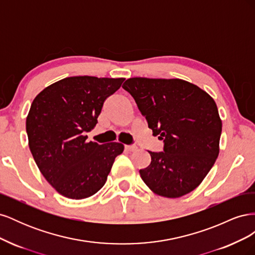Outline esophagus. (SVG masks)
Masks as SVG:
<instances>
[{"label":"esophagus","instance_id":"1","mask_svg":"<svg viewBox=\"0 0 255 255\" xmlns=\"http://www.w3.org/2000/svg\"><path fill=\"white\" fill-rule=\"evenodd\" d=\"M125 148L128 151H135V150H137V146L135 144H126Z\"/></svg>","mask_w":255,"mask_h":255}]
</instances>
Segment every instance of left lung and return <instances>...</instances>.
Masks as SVG:
<instances>
[{
    "label": "left lung",
    "instance_id": "obj_1",
    "mask_svg": "<svg viewBox=\"0 0 255 255\" xmlns=\"http://www.w3.org/2000/svg\"><path fill=\"white\" fill-rule=\"evenodd\" d=\"M122 88L164 141V152L148 151L151 164L139 170L146 186L166 198L197 188L219 154L222 123L213 98L180 79L132 78Z\"/></svg>",
    "mask_w": 255,
    "mask_h": 255
}]
</instances>
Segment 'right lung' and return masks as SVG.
<instances>
[{"label":"right lung","instance_id":"obj_1","mask_svg":"<svg viewBox=\"0 0 255 255\" xmlns=\"http://www.w3.org/2000/svg\"><path fill=\"white\" fill-rule=\"evenodd\" d=\"M125 79L72 76L44 88L26 118L29 150L40 172L60 195L85 199L107 180L122 143L87 142L105 100Z\"/></svg>","mask_w":255,"mask_h":255}]
</instances>
